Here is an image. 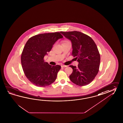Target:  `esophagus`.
Wrapping results in <instances>:
<instances>
[{
  "label": "esophagus",
  "mask_w": 123,
  "mask_h": 123,
  "mask_svg": "<svg viewBox=\"0 0 123 123\" xmlns=\"http://www.w3.org/2000/svg\"><path fill=\"white\" fill-rule=\"evenodd\" d=\"M68 66L64 65H61V67L62 68H66V67H67Z\"/></svg>",
  "instance_id": "1"
}]
</instances>
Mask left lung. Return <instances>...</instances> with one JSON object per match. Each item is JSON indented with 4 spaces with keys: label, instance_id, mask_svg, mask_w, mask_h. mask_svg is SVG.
Wrapping results in <instances>:
<instances>
[{
    "label": "left lung",
    "instance_id": "left-lung-1",
    "mask_svg": "<svg viewBox=\"0 0 123 123\" xmlns=\"http://www.w3.org/2000/svg\"><path fill=\"white\" fill-rule=\"evenodd\" d=\"M60 33L71 41L72 55L79 62L78 68L70 66L73 69L70 79L79 86L89 84L98 73L100 63V55L94 41L90 37L76 31Z\"/></svg>",
    "mask_w": 123,
    "mask_h": 123
}]
</instances>
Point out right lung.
I'll list each match as a JSON object with an SVG mask.
<instances>
[{
  "label": "right lung",
  "instance_id": "obj_1",
  "mask_svg": "<svg viewBox=\"0 0 123 123\" xmlns=\"http://www.w3.org/2000/svg\"><path fill=\"white\" fill-rule=\"evenodd\" d=\"M63 37L59 32L42 33L31 37L26 43L21 55L22 68L34 85L45 87L55 80L61 66L49 65L44 62V57L55 42Z\"/></svg>",
  "mask_w": 123,
  "mask_h": 123
}]
</instances>
